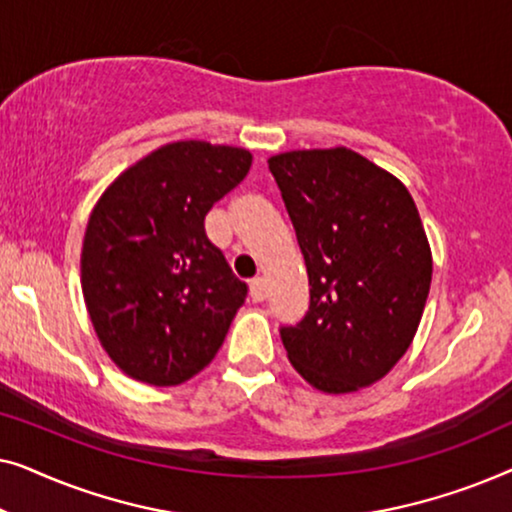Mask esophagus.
<instances>
[{
	"label": "esophagus",
	"mask_w": 512,
	"mask_h": 512,
	"mask_svg": "<svg viewBox=\"0 0 512 512\" xmlns=\"http://www.w3.org/2000/svg\"><path fill=\"white\" fill-rule=\"evenodd\" d=\"M249 289H251V300H254V303H263L265 296H268V291H265L263 277H254V279H251Z\"/></svg>",
	"instance_id": "obj_1"
}]
</instances>
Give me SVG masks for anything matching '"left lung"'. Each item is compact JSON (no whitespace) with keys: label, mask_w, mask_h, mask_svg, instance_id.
<instances>
[{"label":"left lung","mask_w":512,"mask_h":512,"mask_svg":"<svg viewBox=\"0 0 512 512\" xmlns=\"http://www.w3.org/2000/svg\"><path fill=\"white\" fill-rule=\"evenodd\" d=\"M310 277V310L282 326L312 387L347 394L408 352L431 286V249L401 181L359 153L289 151L268 160Z\"/></svg>","instance_id":"obj_1"}]
</instances>
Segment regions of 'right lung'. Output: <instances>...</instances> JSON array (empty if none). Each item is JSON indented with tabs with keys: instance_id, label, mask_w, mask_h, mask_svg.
Masks as SVG:
<instances>
[{
	"instance_id": "1",
	"label": "right lung",
	"mask_w": 512,
	"mask_h": 512,
	"mask_svg": "<svg viewBox=\"0 0 512 512\" xmlns=\"http://www.w3.org/2000/svg\"><path fill=\"white\" fill-rule=\"evenodd\" d=\"M249 167L244 149L174 142L125 170L95 205L81 254L83 298L125 375L174 387L219 352L249 286L209 242L205 216Z\"/></svg>"
}]
</instances>
